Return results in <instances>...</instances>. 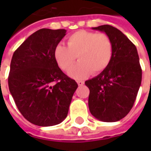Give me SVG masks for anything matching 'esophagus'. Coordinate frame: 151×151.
Here are the masks:
<instances>
[{
    "label": "esophagus",
    "instance_id": "1",
    "mask_svg": "<svg viewBox=\"0 0 151 151\" xmlns=\"http://www.w3.org/2000/svg\"><path fill=\"white\" fill-rule=\"evenodd\" d=\"M77 84H78V86H83V85H84V81H77Z\"/></svg>",
    "mask_w": 151,
    "mask_h": 151
}]
</instances>
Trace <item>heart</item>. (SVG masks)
<instances>
[{
    "label": "heart",
    "instance_id": "b5f03b06",
    "mask_svg": "<svg viewBox=\"0 0 151 151\" xmlns=\"http://www.w3.org/2000/svg\"><path fill=\"white\" fill-rule=\"evenodd\" d=\"M113 44L105 33L86 30L74 32L67 38V46L60 44L54 50L57 65L68 71L75 64L76 56L79 62L69 71L74 79H84L93 72L103 71L112 60Z\"/></svg>",
    "mask_w": 151,
    "mask_h": 151
}]
</instances>
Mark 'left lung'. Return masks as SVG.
<instances>
[{
	"label": "left lung",
	"mask_w": 151,
	"mask_h": 151,
	"mask_svg": "<svg viewBox=\"0 0 151 151\" xmlns=\"http://www.w3.org/2000/svg\"><path fill=\"white\" fill-rule=\"evenodd\" d=\"M112 39L113 55L109 65L85 82L90 90L91 113L102 122H117L134 106L142 80V70L135 45L118 28L110 25L92 27Z\"/></svg>",
	"instance_id": "8db88e82"
}]
</instances>
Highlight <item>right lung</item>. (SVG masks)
Wrapping results in <instances>:
<instances>
[{
  "mask_svg": "<svg viewBox=\"0 0 151 151\" xmlns=\"http://www.w3.org/2000/svg\"><path fill=\"white\" fill-rule=\"evenodd\" d=\"M65 34V29H39L12 55L9 90L22 115L38 126L60 124L78 87L76 81L59 68L54 57L55 47Z\"/></svg>",
  "mask_w": 151,
  "mask_h": 151,
  "instance_id": "add662e5",
  "label": "right lung"
}]
</instances>
